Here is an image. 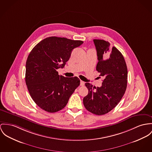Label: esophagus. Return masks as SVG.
<instances>
[{"instance_id": "obj_1", "label": "esophagus", "mask_w": 152, "mask_h": 152, "mask_svg": "<svg viewBox=\"0 0 152 152\" xmlns=\"http://www.w3.org/2000/svg\"><path fill=\"white\" fill-rule=\"evenodd\" d=\"M84 85V82L83 81H80V86H83Z\"/></svg>"}]
</instances>
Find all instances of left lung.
I'll return each mask as SVG.
<instances>
[{"label":"left lung","mask_w":152,"mask_h":152,"mask_svg":"<svg viewBox=\"0 0 152 152\" xmlns=\"http://www.w3.org/2000/svg\"><path fill=\"white\" fill-rule=\"evenodd\" d=\"M98 62L96 69L104 78L100 87L85 83L88 93L83 98L86 109L103 115L114 109L123 96L127 85V68L122 54L108 42L94 39Z\"/></svg>","instance_id":"left-lung-1"}]
</instances>
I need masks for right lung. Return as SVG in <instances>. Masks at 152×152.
<instances>
[{
    "label": "right lung",
    "instance_id": "obj_1",
    "mask_svg": "<svg viewBox=\"0 0 152 152\" xmlns=\"http://www.w3.org/2000/svg\"><path fill=\"white\" fill-rule=\"evenodd\" d=\"M83 43L65 37H48L37 44L26 62L25 83L34 101L49 113L61 110L80 85L77 77H65L57 70L64 68L73 49Z\"/></svg>",
    "mask_w": 152,
    "mask_h": 152
}]
</instances>
